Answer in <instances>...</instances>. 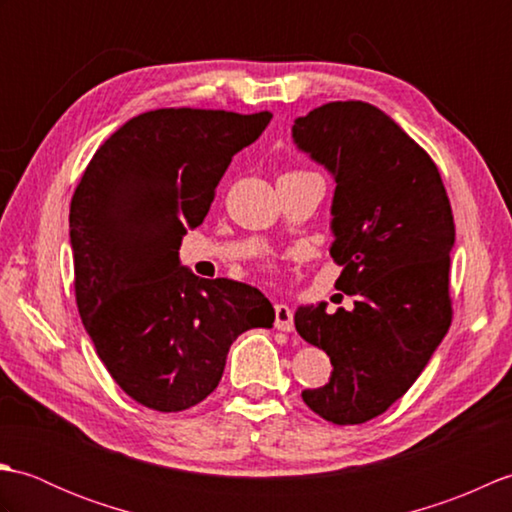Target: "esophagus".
Segmentation results:
<instances>
[{
	"mask_svg": "<svg viewBox=\"0 0 512 512\" xmlns=\"http://www.w3.org/2000/svg\"><path fill=\"white\" fill-rule=\"evenodd\" d=\"M275 328L281 332L295 330V317H292V310L286 306V303H277L275 306Z\"/></svg>",
	"mask_w": 512,
	"mask_h": 512,
	"instance_id": "34e87169",
	"label": "esophagus"
}]
</instances>
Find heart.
<instances>
[{
  "label": "heart",
  "mask_w": 512,
  "mask_h": 512,
  "mask_svg": "<svg viewBox=\"0 0 512 512\" xmlns=\"http://www.w3.org/2000/svg\"><path fill=\"white\" fill-rule=\"evenodd\" d=\"M295 173H297V171H295Z\"/></svg>",
  "instance_id": "1"
}]
</instances>
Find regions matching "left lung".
I'll list each match as a JSON object with an SVG mask.
<instances>
[{"instance_id":"8db88e82","label":"left lung","mask_w":512,"mask_h":512,"mask_svg":"<svg viewBox=\"0 0 512 512\" xmlns=\"http://www.w3.org/2000/svg\"><path fill=\"white\" fill-rule=\"evenodd\" d=\"M292 140L332 173L330 255L354 310L301 306V339L330 356V383L301 391L334 424L387 411L416 383L451 325V204L436 162L394 118L363 101L299 116Z\"/></svg>"}]
</instances>
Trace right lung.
Instances as JSON below:
<instances>
[{"label":"right lung","mask_w":512,"mask_h":512,"mask_svg":"<svg viewBox=\"0 0 512 512\" xmlns=\"http://www.w3.org/2000/svg\"><path fill=\"white\" fill-rule=\"evenodd\" d=\"M270 118L191 107L134 116L96 149L72 195L76 306L107 372L149 409L198 405L237 336L275 321L257 288L200 279L178 257L233 156Z\"/></svg>","instance_id":"right-lung-1"}]
</instances>
